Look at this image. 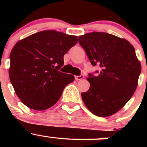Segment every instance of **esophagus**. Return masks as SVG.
<instances>
[{"instance_id": "esophagus-1", "label": "esophagus", "mask_w": 147, "mask_h": 147, "mask_svg": "<svg viewBox=\"0 0 147 147\" xmlns=\"http://www.w3.org/2000/svg\"><path fill=\"white\" fill-rule=\"evenodd\" d=\"M84 78V75H79V76H75V79L77 81H78V80H82V79Z\"/></svg>"}]
</instances>
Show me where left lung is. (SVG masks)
Wrapping results in <instances>:
<instances>
[{
    "instance_id": "obj_1",
    "label": "left lung",
    "mask_w": 147,
    "mask_h": 147,
    "mask_svg": "<svg viewBox=\"0 0 147 147\" xmlns=\"http://www.w3.org/2000/svg\"><path fill=\"white\" fill-rule=\"evenodd\" d=\"M79 43L92 65L101 68L98 76L89 75L87 78L90 88L82 93L84 103L95 115H113L124 107L137 88L141 64L135 49L124 38L98 32L79 36Z\"/></svg>"
}]
</instances>
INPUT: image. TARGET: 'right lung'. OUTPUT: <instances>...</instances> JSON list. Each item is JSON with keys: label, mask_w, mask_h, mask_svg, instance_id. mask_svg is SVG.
I'll return each instance as SVG.
<instances>
[{"label": "right lung", "mask_w": 147, "mask_h": 147, "mask_svg": "<svg viewBox=\"0 0 147 147\" xmlns=\"http://www.w3.org/2000/svg\"><path fill=\"white\" fill-rule=\"evenodd\" d=\"M77 36L56 30L38 32L18 41L10 53L9 76L25 106L46 110L58 102L75 77L60 72L63 56L77 44Z\"/></svg>", "instance_id": "1"}]
</instances>
